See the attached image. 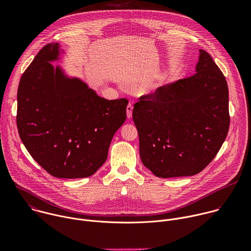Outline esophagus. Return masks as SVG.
<instances>
[{"label":"esophagus","mask_w":251,"mask_h":251,"mask_svg":"<svg viewBox=\"0 0 251 251\" xmlns=\"http://www.w3.org/2000/svg\"><path fill=\"white\" fill-rule=\"evenodd\" d=\"M132 111H133V106L132 104H128L127 108H126V112H127V117L131 118L132 117Z\"/></svg>","instance_id":"esophagus-1"}]
</instances>
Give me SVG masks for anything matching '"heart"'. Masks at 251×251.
<instances>
[{"instance_id":"obj_1","label":"heart","mask_w":251,"mask_h":251,"mask_svg":"<svg viewBox=\"0 0 251 251\" xmlns=\"http://www.w3.org/2000/svg\"><path fill=\"white\" fill-rule=\"evenodd\" d=\"M161 82H162L161 77H156L149 80L144 86H143V92H144V94H152L161 85Z\"/></svg>"}]
</instances>
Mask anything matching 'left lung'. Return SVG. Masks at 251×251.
Masks as SVG:
<instances>
[{"mask_svg": "<svg viewBox=\"0 0 251 251\" xmlns=\"http://www.w3.org/2000/svg\"><path fill=\"white\" fill-rule=\"evenodd\" d=\"M132 117L147 169L159 177L197 175L217 156L228 132L226 77L200 50L196 74L142 97Z\"/></svg>", "mask_w": 251, "mask_h": 251, "instance_id": "8db88e82", "label": "left lung"}]
</instances>
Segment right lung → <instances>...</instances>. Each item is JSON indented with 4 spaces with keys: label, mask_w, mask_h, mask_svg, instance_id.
Masks as SVG:
<instances>
[{
    "label": "right lung",
    "mask_w": 251,
    "mask_h": 251,
    "mask_svg": "<svg viewBox=\"0 0 251 251\" xmlns=\"http://www.w3.org/2000/svg\"><path fill=\"white\" fill-rule=\"evenodd\" d=\"M58 43L45 46L21 77L17 125L22 142L55 177L92 176L106 161L110 143L126 120L125 98L100 97L61 65Z\"/></svg>",
    "instance_id": "1"
}]
</instances>
